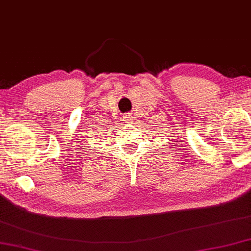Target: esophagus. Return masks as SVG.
<instances>
[{
    "mask_svg": "<svg viewBox=\"0 0 251 251\" xmlns=\"http://www.w3.org/2000/svg\"><path fill=\"white\" fill-rule=\"evenodd\" d=\"M124 118H125L126 122H131V117H129V115H126L125 117H124Z\"/></svg>",
    "mask_w": 251,
    "mask_h": 251,
    "instance_id": "esophagus-1",
    "label": "esophagus"
}]
</instances>
